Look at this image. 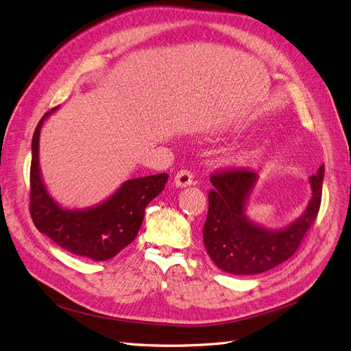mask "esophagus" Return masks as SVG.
<instances>
[{"label": "esophagus", "mask_w": 351, "mask_h": 351, "mask_svg": "<svg viewBox=\"0 0 351 351\" xmlns=\"http://www.w3.org/2000/svg\"><path fill=\"white\" fill-rule=\"evenodd\" d=\"M193 183V174L187 171V169H182L174 177L176 187H187Z\"/></svg>", "instance_id": "esophagus-1"}]
</instances>
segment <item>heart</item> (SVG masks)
I'll return each mask as SVG.
<instances>
[{"mask_svg":"<svg viewBox=\"0 0 351 351\" xmlns=\"http://www.w3.org/2000/svg\"><path fill=\"white\" fill-rule=\"evenodd\" d=\"M258 156V151H253V149H249V151H241L240 154L236 155L234 161L237 164H249L250 161H253L254 158Z\"/></svg>","mask_w":351,"mask_h":351,"instance_id":"b5f03b06","label":"heart"}]
</instances>
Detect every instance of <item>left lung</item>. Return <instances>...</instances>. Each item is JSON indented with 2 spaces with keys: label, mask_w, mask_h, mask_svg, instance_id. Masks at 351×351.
I'll return each instance as SVG.
<instances>
[{
  "label": "left lung",
  "mask_w": 351,
  "mask_h": 351,
  "mask_svg": "<svg viewBox=\"0 0 351 351\" xmlns=\"http://www.w3.org/2000/svg\"><path fill=\"white\" fill-rule=\"evenodd\" d=\"M325 165L309 178L311 200L300 217L281 228H268L247 217L258 174L246 168L210 177L209 209L204 227L205 249L217 267L232 275L267 272L290 259L319 212Z\"/></svg>",
  "instance_id": "1"
}]
</instances>
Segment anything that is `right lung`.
I'll list each match as a JSON object with an SVG mask.
<instances>
[{"label":"right lung","instance_id":"1","mask_svg":"<svg viewBox=\"0 0 351 351\" xmlns=\"http://www.w3.org/2000/svg\"><path fill=\"white\" fill-rule=\"evenodd\" d=\"M48 111L32 139L30 215L34 224L60 247L90 261H108L130 244L139 232L145 209L162 192L168 174H155L124 182L112 195L88 208H67L52 197L39 165V137Z\"/></svg>","mask_w":351,"mask_h":351}]
</instances>
